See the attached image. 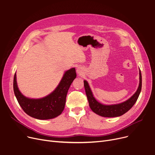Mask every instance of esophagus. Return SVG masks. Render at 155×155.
Wrapping results in <instances>:
<instances>
[{
    "instance_id": "34e87169",
    "label": "esophagus",
    "mask_w": 155,
    "mask_h": 155,
    "mask_svg": "<svg viewBox=\"0 0 155 155\" xmlns=\"http://www.w3.org/2000/svg\"><path fill=\"white\" fill-rule=\"evenodd\" d=\"M77 74L80 75H82L83 74V70L82 68V67H78L77 69Z\"/></svg>"
}]
</instances>
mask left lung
Listing matches in <instances>:
<instances>
[{"label":"left lung","instance_id":"8db88e82","mask_svg":"<svg viewBox=\"0 0 155 155\" xmlns=\"http://www.w3.org/2000/svg\"><path fill=\"white\" fill-rule=\"evenodd\" d=\"M140 83L135 93L126 101L114 105H103L98 103L93 97L91 89L87 81L84 80L85 87L89 106L91 110L97 115L106 117H114L123 115L130 110L136 103L142 90V74L140 70Z\"/></svg>","mask_w":155,"mask_h":155}]
</instances>
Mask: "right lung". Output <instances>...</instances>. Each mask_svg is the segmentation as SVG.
<instances>
[{
  "mask_svg": "<svg viewBox=\"0 0 155 155\" xmlns=\"http://www.w3.org/2000/svg\"><path fill=\"white\" fill-rule=\"evenodd\" d=\"M77 74L75 68L67 71L58 87L49 95L41 99H29L19 91L16 80V74L13 78V91L17 100L26 114L38 119H50L59 116L64 110L66 96L70 86Z\"/></svg>",
  "mask_w": 155,
  "mask_h": 155,
  "instance_id": "add662e5",
  "label": "right lung"
}]
</instances>
